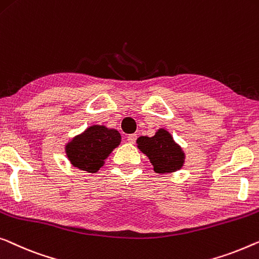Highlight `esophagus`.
<instances>
[{
    "instance_id": "34e87169",
    "label": "esophagus",
    "mask_w": 259,
    "mask_h": 259,
    "mask_svg": "<svg viewBox=\"0 0 259 259\" xmlns=\"http://www.w3.org/2000/svg\"><path fill=\"white\" fill-rule=\"evenodd\" d=\"M137 140V134H130L128 137H127V141L130 142V144H134Z\"/></svg>"
}]
</instances>
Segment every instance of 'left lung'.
<instances>
[{
	"instance_id": "obj_1",
	"label": "left lung",
	"mask_w": 259,
	"mask_h": 259,
	"mask_svg": "<svg viewBox=\"0 0 259 259\" xmlns=\"http://www.w3.org/2000/svg\"><path fill=\"white\" fill-rule=\"evenodd\" d=\"M137 146L148 157L157 174H168L180 170L185 163L186 154L171 134L159 128L153 137H140Z\"/></svg>"
}]
</instances>
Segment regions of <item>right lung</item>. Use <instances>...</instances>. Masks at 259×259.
<instances>
[{
  "label": "right lung",
  "mask_w": 259,
  "mask_h": 259,
  "mask_svg": "<svg viewBox=\"0 0 259 259\" xmlns=\"http://www.w3.org/2000/svg\"><path fill=\"white\" fill-rule=\"evenodd\" d=\"M121 142L117 130L92 125L65 145V153L73 167L88 173H97L114 148Z\"/></svg>",
  "instance_id": "add662e5"
}]
</instances>
